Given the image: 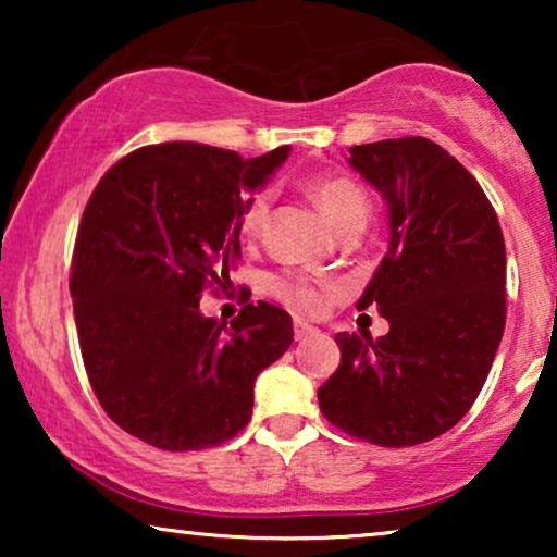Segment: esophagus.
Masks as SVG:
<instances>
[{"mask_svg": "<svg viewBox=\"0 0 557 557\" xmlns=\"http://www.w3.org/2000/svg\"><path fill=\"white\" fill-rule=\"evenodd\" d=\"M319 330L314 324H309V322H301V319H294V337L296 339H307V337H311V334H317Z\"/></svg>", "mask_w": 557, "mask_h": 557, "instance_id": "1", "label": "esophagus"}]
</instances>
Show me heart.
Masks as SVG:
<instances>
[{"instance_id":"obj_1","label":"heart","mask_w":557,"mask_h":557,"mask_svg":"<svg viewBox=\"0 0 557 557\" xmlns=\"http://www.w3.org/2000/svg\"><path fill=\"white\" fill-rule=\"evenodd\" d=\"M304 193L311 197V202L322 210V215L330 220L337 233L352 231V227H360L362 231L368 225L370 197L360 182L349 177H311L304 182ZM269 193H253L246 200V205H243L238 227L246 238H256L261 233L265 215H269ZM271 292L296 309L319 311L330 301L334 286L281 276L271 278Z\"/></svg>"}]
</instances>
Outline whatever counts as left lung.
I'll list each match as a JSON object with an SVG mask.
<instances>
[{"label":"left lung","mask_w":557,"mask_h":557,"mask_svg":"<svg viewBox=\"0 0 557 557\" xmlns=\"http://www.w3.org/2000/svg\"><path fill=\"white\" fill-rule=\"evenodd\" d=\"M349 166L387 205V250L357 309L391 332H339V368L319 387L324 418L400 448L454 429L476 400L505 332L507 256L479 182L423 136L360 144Z\"/></svg>","instance_id":"obj_1"}]
</instances>
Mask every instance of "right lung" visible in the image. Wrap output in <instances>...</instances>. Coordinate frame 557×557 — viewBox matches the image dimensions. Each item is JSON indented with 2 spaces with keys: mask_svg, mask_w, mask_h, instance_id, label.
Returning a JSON list of instances; mask_svg holds the SVG:
<instances>
[{
  "mask_svg": "<svg viewBox=\"0 0 557 557\" xmlns=\"http://www.w3.org/2000/svg\"><path fill=\"white\" fill-rule=\"evenodd\" d=\"M292 147L243 159L151 144L103 174L81 218L71 296L90 387L109 418L164 451L218 446L253 416V385L294 342L269 301L215 322L205 286L240 261V210Z\"/></svg>",
  "mask_w": 557,
  "mask_h": 557,
  "instance_id": "add662e5",
  "label": "right lung"
}]
</instances>
